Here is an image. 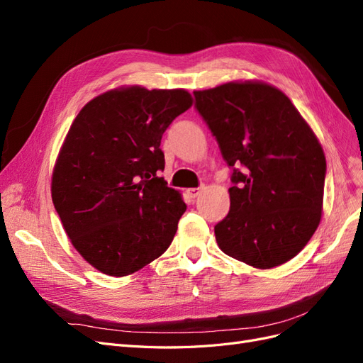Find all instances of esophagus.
<instances>
[{"label": "esophagus", "mask_w": 363, "mask_h": 363, "mask_svg": "<svg viewBox=\"0 0 363 363\" xmlns=\"http://www.w3.org/2000/svg\"><path fill=\"white\" fill-rule=\"evenodd\" d=\"M201 191H203L201 186H200V188H191V189H188L189 199H196V196H199V195L201 194Z\"/></svg>", "instance_id": "1"}]
</instances>
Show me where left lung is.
Listing matches in <instances>:
<instances>
[{
  "label": "left lung",
  "instance_id": "8db88e82",
  "mask_svg": "<svg viewBox=\"0 0 363 363\" xmlns=\"http://www.w3.org/2000/svg\"><path fill=\"white\" fill-rule=\"evenodd\" d=\"M194 96L232 168L230 211L215 225L219 248L260 269L291 260L321 219L327 164L320 142L269 84L227 83Z\"/></svg>",
  "mask_w": 363,
  "mask_h": 363
}]
</instances>
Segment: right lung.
Listing matches in <instances>:
<instances>
[{"instance_id":"1","label":"right lung","mask_w":363,"mask_h":363,"mask_svg":"<svg viewBox=\"0 0 363 363\" xmlns=\"http://www.w3.org/2000/svg\"><path fill=\"white\" fill-rule=\"evenodd\" d=\"M192 106L183 89L125 87L87 103L65 139L51 195L72 245L94 268L124 277L162 256L186 211L159 177L160 140Z\"/></svg>"}]
</instances>
